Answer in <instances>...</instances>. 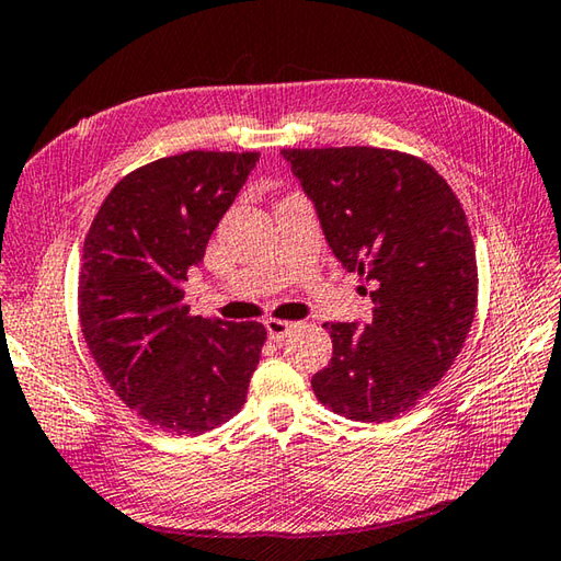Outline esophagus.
Returning <instances> with one entry per match:
<instances>
[{
  "label": "esophagus",
  "instance_id": "esophagus-1",
  "mask_svg": "<svg viewBox=\"0 0 561 561\" xmlns=\"http://www.w3.org/2000/svg\"><path fill=\"white\" fill-rule=\"evenodd\" d=\"M266 330H268V336L273 342H280L295 330V324L285 322V320H273V317H271V320H266Z\"/></svg>",
  "mask_w": 561,
  "mask_h": 561
}]
</instances>
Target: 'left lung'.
Segmentation results:
<instances>
[{"label": "left lung", "mask_w": 561, "mask_h": 561, "mask_svg": "<svg viewBox=\"0 0 561 561\" xmlns=\"http://www.w3.org/2000/svg\"><path fill=\"white\" fill-rule=\"evenodd\" d=\"M336 261L369 285L371 322H327L320 403L358 422L417 405L459 356L477 312V251L445 178L415 156L344 146L283 149Z\"/></svg>", "instance_id": "8db88e82"}]
</instances>
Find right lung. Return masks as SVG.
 <instances>
[{
  "label": "right lung",
  "mask_w": 561,
  "mask_h": 561,
  "mask_svg": "<svg viewBox=\"0 0 561 561\" xmlns=\"http://www.w3.org/2000/svg\"><path fill=\"white\" fill-rule=\"evenodd\" d=\"M259 153L187 151L122 178L84 237L80 324L107 383L144 420L199 435L237 415L266 327L193 317L187 268Z\"/></svg>",
  "instance_id": "add662e5"
}]
</instances>
